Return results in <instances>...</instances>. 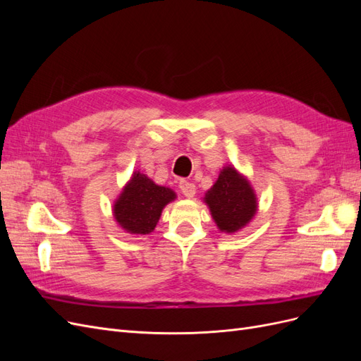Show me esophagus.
Segmentation results:
<instances>
[{"label": "esophagus", "instance_id": "obj_1", "mask_svg": "<svg viewBox=\"0 0 361 361\" xmlns=\"http://www.w3.org/2000/svg\"><path fill=\"white\" fill-rule=\"evenodd\" d=\"M179 190L185 195V197L191 199V197H194V194H195V185L188 182V180H180L179 182Z\"/></svg>", "mask_w": 361, "mask_h": 361}]
</instances>
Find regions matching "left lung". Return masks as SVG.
Wrapping results in <instances>:
<instances>
[{
	"label": "left lung",
	"instance_id": "1",
	"mask_svg": "<svg viewBox=\"0 0 361 361\" xmlns=\"http://www.w3.org/2000/svg\"><path fill=\"white\" fill-rule=\"evenodd\" d=\"M204 202L218 228L226 233L238 232L257 211L253 188L233 167L221 170L214 187L206 192Z\"/></svg>",
	"mask_w": 361,
	"mask_h": 361
}]
</instances>
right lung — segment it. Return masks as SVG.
<instances>
[{
	"label": "right lung",
	"mask_w": 361,
	"mask_h": 361,
	"mask_svg": "<svg viewBox=\"0 0 361 361\" xmlns=\"http://www.w3.org/2000/svg\"><path fill=\"white\" fill-rule=\"evenodd\" d=\"M174 199L176 194L170 188L135 171L114 204L116 221L128 233L147 235L154 232L164 206Z\"/></svg>",
	"instance_id": "right-lung-1"
}]
</instances>
